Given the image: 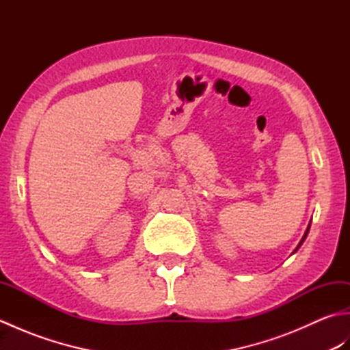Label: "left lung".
<instances>
[{"label": "left lung", "instance_id": "obj_1", "mask_svg": "<svg viewBox=\"0 0 350 350\" xmlns=\"http://www.w3.org/2000/svg\"><path fill=\"white\" fill-rule=\"evenodd\" d=\"M310 226H311V222H310V224H308V227H307V230H306V233H304V236H302V239H301L299 245H298V247H296V250H295L293 252H296V251H298V250H299V247H301V245H302V242H304V241H306V237H307V234H308V232H310Z\"/></svg>", "mask_w": 350, "mask_h": 350}]
</instances>
